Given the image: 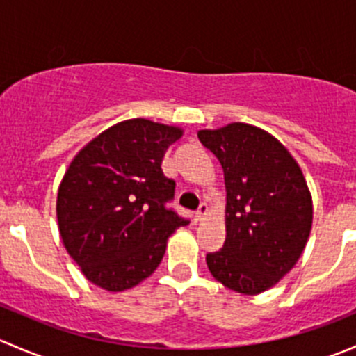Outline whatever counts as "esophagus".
Masks as SVG:
<instances>
[{"label": "esophagus", "mask_w": 356, "mask_h": 356, "mask_svg": "<svg viewBox=\"0 0 356 356\" xmlns=\"http://www.w3.org/2000/svg\"><path fill=\"white\" fill-rule=\"evenodd\" d=\"M207 215H208V204L201 203L200 208H198V211H196V213H195V220L196 222H201L204 217H207Z\"/></svg>", "instance_id": "obj_1"}]
</instances>
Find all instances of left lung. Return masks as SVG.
Here are the masks:
<instances>
[{"label": "left lung", "mask_w": 356, "mask_h": 356, "mask_svg": "<svg viewBox=\"0 0 356 356\" xmlns=\"http://www.w3.org/2000/svg\"><path fill=\"white\" fill-rule=\"evenodd\" d=\"M198 138L218 158L225 182V243L207 254L225 288L260 294L277 284L307 246L314 204L298 161L279 139L232 122Z\"/></svg>", "instance_id": "obj_1"}]
</instances>
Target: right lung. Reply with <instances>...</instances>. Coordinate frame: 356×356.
Listing matches in <instances>:
<instances>
[{
	"instance_id": "obj_1",
	"label": "right lung",
	"mask_w": 356,
	"mask_h": 356,
	"mask_svg": "<svg viewBox=\"0 0 356 356\" xmlns=\"http://www.w3.org/2000/svg\"><path fill=\"white\" fill-rule=\"evenodd\" d=\"M182 132L148 118L118 122L68 165L56 198L58 231L92 284L110 293L138 286L156 270L172 232L189 224L165 208L175 182L161 172Z\"/></svg>"
}]
</instances>
